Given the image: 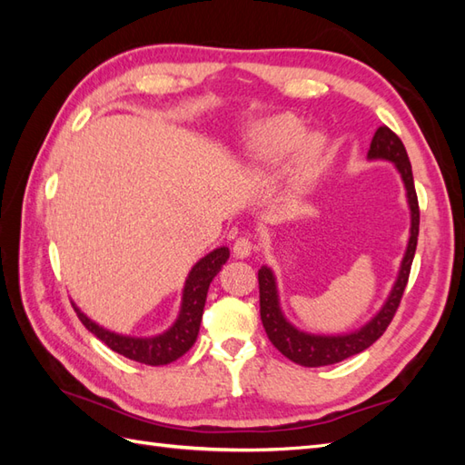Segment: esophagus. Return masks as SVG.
Instances as JSON below:
<instances>
[{"mask_svg":"<svg viewBox=\"0 0 465 465\" xmlns=\"http://www.w3.org/2000/svg\"><path fill=\"white\" fill-rule=\"evenodd\" d=\"M252 252H255V245L252 243L250 238H238V240H235V243H233V255H235V258L245 260V258H250Z\"/></svg>","mask_w":465,"mask_h":465,"instance_id":"esophagus-1","label":"esophagus"}]
</instances>
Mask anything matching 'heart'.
<instances>
[{"label": "heart", "mask_w": 465, "mask_h": 465, "mask_svg": "<svg viewBox=\"0 0 465 465\" xmlns=\"http://www.w3.org/2000/svg\"><path fill=\"white\" fill-rule=\"evenodd\" d=\"M308 127L292 114L273 115L253 127L250 135V147L253 163L260 167L280 165L290 152L292 157V180L295 185L308 183L318 173L328 150V142L322 134H308Z\"/></svg>", "instance_id": "heart-1"}]
</instances>
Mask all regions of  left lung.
<instances>
[{"label": "left lung", "instance_id": "8db88e82", "mask_svg": "<svg viewBox=\"0 0 465 465\" xmlns=\"http://www.w3.org/2000/svg\"><path fill=\"white\" fill-rule=\"evenodd\" d=\"M368 160H381L390 162L396 167L403 187H406L408 207H410V240L406 253H403L398 278L391 285V292L388 300L383 302L380 312L373 315L370 322H365L360 330L338 333V335H325V333H310L302 331L285 318L280 305V292L278 282H275V273L268 265H262L258 272L260 280V313L262 323L268 333L270 341L278 348L285 358L293 363H300L303 368H320V365H331L351 358V355L368 350L370 345L381 338V333L388 330L390 322L393 320L403 290L408 285L410 270L413 255H416L418 245V233H420V207H418V195L416 187H413V173L411 163L406 147H403L400 137L393 134L390 127H378L373 134V140L368 150Z\"/></svg>", "mask_w": 465, "mask_h": 465}]
</instances>
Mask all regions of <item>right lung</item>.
<instances>
[{
	"label": "right lung",
	"instance_id": "1",
	"mask_svg": "<svg viewBox=\"0 0 465 465\" xmlns=\"http://www.w3.org/2000/svg\"><path fill=\"white\" fill-rule=\"evenodd\" d=\"M227 260H230V250L222 245V248H215L213 252L203 255V258L193 265L192 272L187 273L185 278L182 308L175 322L172 323V328H167L163 333L152 335V338H134V335H124L105 330L100 323L87 318L75 303L72 305L77 318L82 320L85 328L94 335H97L110 350L145 365L172 363L177 358H182V355L195 343L197 333H200L207 290H210L212 280L220 273L222 265Z\"/></svg>",
	"mask_w": 465,
	"mask_h": 465
}]
</instances>
